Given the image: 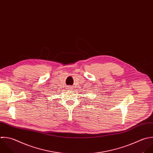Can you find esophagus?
Masks as SVG:
<instances>
[{
	"mask_svg": "<svg viewBox=\"0 0 153 153\" xmlns=\"http://www.w3.org/2000/svg\"><path fill=\"white\" fill-rule=\"evenodd\" d=\"M72 88V87L71 86H67V89H69V90H71V89Z\"/></svg>",
	"mask_w": 153,
	"mask_h": 153,
	"instance_id": "esophagus-1",
	"label": "esophagus"
}]
</instances>
